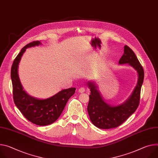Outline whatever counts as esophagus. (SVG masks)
<instances>
[{
	"instance_id": "1",
	"label": "esophagus",
	"mask_w": 158,
	"mask_h": 158,
	"mask_svg": "<svg viewBox=\"0 0 158 158\" xmlns=\"http://www.w3.org/2000/svg\"><path fill=\"white\" fill-rule=\"evenodd\" d=\"M78 91H79V93H84V92L85 91V88H83V87H81V88L79 89Z\"/></svg>"
}]
</instances>
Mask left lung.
Masks as SVG:
<instances>
[{"mask_svg":"<svg viewBox=\"0 0 158 158\" xmlns=\"http://www.w3.org/2000/svg\"><path fill=\"white\" fill-rule=\"evenodd\" d=\"M119 64H128L137 71L139 74L136 87L130 98L125 103L116 106L108 105L104 102L95 85L91 82H88L91 94L88 111L91 122L99 128L108 129L118 127L135 111L140 103L144 72L137 56L127 45L124 47V53L119 60Z\"/></svg>","mask_w":158,"mask_h":158,"instance_id":"obj_1","label":"left lung"}]
</instances>
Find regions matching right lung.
Masks as SVG:
<instances>
[{
    "label": "right lung",
    "mask_w": 158,
    "mask_h": 158,
    "mask_svg": "<svg viewBox=\"0 0 158 158\" xmlns=\"http://www.w3.org/2000/svg\"><path fill=\"white\" fill-rule=\"evenodd\" d=\"M39 44H40L39 41H34L21 49L13 62L10 76L12 83L13 99L16 106L28 121L38 125L44 126L52 124L59 118L69 99L74 94L76 88H71L62 90L51 98L45 99L33 98L23 90L18 74L19 62L27 48Z\"/></svg>",
    "instance_id": "right-lung-1"
}]
</instances>
